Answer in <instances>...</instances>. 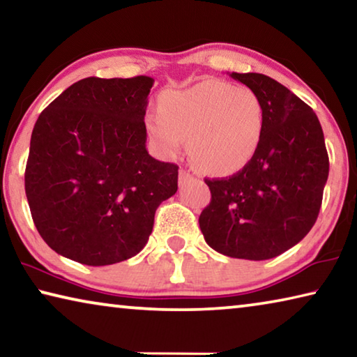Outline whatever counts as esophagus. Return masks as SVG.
<instances>
[{
    "label": "esophagus",
    "instance_id": "esophagus-1",
    "mask_svg": "<svg viewBox=\"0 0 357 357\" xmlns=\"http://www.w3.org/2000/svg\"><path fill=\"white\" fill-rule=\"evenodd\" d=\"M192 178H193V174L189 170H179V184H184Z\"/></svg>",
    "mask_w": 357,
    "mask_h": 357
}]
</instances>
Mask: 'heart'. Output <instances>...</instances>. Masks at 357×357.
<instances>
[{
    "label": "heart",
    "mask_w": 357,
    "mask_h": 357,
    "mask_svg": "<svg viewBox=\"0 0 357 357\" xmlns=\"http://www.w3.org/2000/svg\"><path fill=\"white\" fill-rule=\"evenodd\" d=\"M159 113L144 126L162 153L176 157L189 138V155L200 170L231 174L255 155L264 129L258 96L245 86L206 80L160 98Z\"/></svg>",
    "instance_id": "b5f03b06"
}]
</instances>
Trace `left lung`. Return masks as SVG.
Listing matches in <instances>:
<instances>
[{
    "label": "left lung",
    "mask_w": 357,
    "mask_h": 357,
    "mask_svg": "<svg viewBox=\"0 0 357 357\" xmlns=\"http://www.w3.org/2000/svg\"><path fill=\"white\" fill-rule=\"evenodd\" d=\"M229 77L261 100L263 137L243 170L227 179H204L211 203L198 222L215 252L259 261L291 249L315 225L329 157L317 114L298 96L263 74Z\"/></svg>",
    "instance_id": "obj_1"
}]
</instances>
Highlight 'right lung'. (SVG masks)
I'll return each mask as SVG.
<instances>
[{"instance_id":"add662e5","label":"right lung","mask_w":357,"mask_h":357,"mask_svg":"<svg viewBox=\"0 0 357 357\" xmlns=\"http://www.w3.org/2000/svg\"><path fill=\"white\" fill-rule=\"evenodd\" d=\"M151 77H88L36 121L25 170L29 209L59 255L107 266L137 255L157 206L178 190V165L146 149Z\"/></svg>"}]
</instances>
